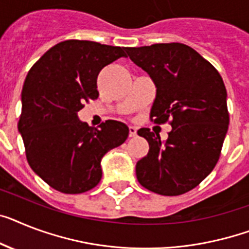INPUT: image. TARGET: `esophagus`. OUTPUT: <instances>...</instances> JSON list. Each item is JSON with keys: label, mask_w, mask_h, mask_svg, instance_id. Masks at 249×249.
<instances>
[{"label": "esophagus", "mask_w": 249, "mask_h": 249, "mask_svg": "<svg viewBox=\"0 0 249 249\" xmlns=\"http://www.w3.org/2000/svg\"><path fill=\"white\" fill-rule=\"evenodd\" d=\"M128 131H129V137H135L137 135V128L135 126H129Z\"/></svg>", "instance_id": "1"}]
</instances>
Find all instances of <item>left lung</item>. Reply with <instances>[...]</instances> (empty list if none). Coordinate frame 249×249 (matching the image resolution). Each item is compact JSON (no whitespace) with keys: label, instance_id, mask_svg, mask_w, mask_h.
Returning a JSON list of instances; mask_svg holds the SVG:
<instances>
[{"label":"left lung","instance_id":"left-lung-1","mask_svg":"<svg viewBox=\"0 0 249 249\" xmlns=\"http://www.w3.org/2000/svg\"><path fill=\"white\" fill-rule=\"evenodd\" d=\"M133 63L157 86L150 120L169 122L165 141L149 128L137 131L149 153L136 164L139 183L163 196H179L213 172L229 126L227 89L220 73L194 48L160 43L127 48Z\"/></svg>","mask_w":249,"mask_h":249}]
</instances>
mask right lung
I'll use <instances>...</instances> for the list:
<instances>
[{
	"label": "right lung",
	"instance_id": "1",
	"mask_svg": "<svg viewBox=\"0 0 249 249\" xmlns=\"http://www.w3.org/2000/svg\"><path fill=\"white\" fill-rule=\"evenodd\" d=\"M126 52L70 39L47 51L26 75L18 132L30 168L55 191L77 195L94 188L104 154L128 137L124 123L108 120L92 128L77 117L85 103L98 99L100 71Z\"/></svg>",
	"mask_w": 249,
	"mask_h": 249
}]
</instances>
